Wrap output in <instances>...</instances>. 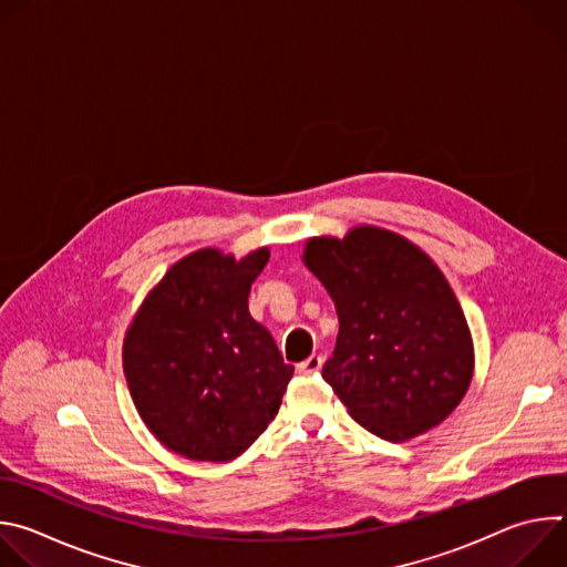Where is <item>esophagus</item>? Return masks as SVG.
Segmentation results:
<instances>
[{
  "label": "esophagus",
  "instance_id": "obj_1",
  "mask_svg": "<svg viewBox=\"0 0 567 567\" xmlns=\"http://www.w3.org/2000/svg\"><path fill=\"white\" fill-rule=\"evenodd\" d=\"M320 368H322V357L320 354H311L309 359L298 363V372L300 374H316Z\"/></svg>",
  "mask_w": 567,
  "mask_h": 567
}]
</instances>
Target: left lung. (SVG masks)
<instances>
[{"instance_id": "8db88e82", "label": "left lung", "mask_w": 567, "mask_h": 567, "mask_svg": "<svg viewBox=\"0 0 567 567\" xmlns=\"http://www.w3.org/2000/svg\"><path fill=\"white\" fill-rule=\"evenodd\" d=\"M305 265L337 305L339 339L322 379L350 415L388 442L444 422L468 388L473 346L433 260L390 230L359 226L343 239H309Z\"/></svg>"}]
</instances>
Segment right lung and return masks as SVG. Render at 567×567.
Segmentation results:
<instances>
[{"mask_svg":"<svg viewBox=\"0 0 567 567\" xmlns=\"http://www.w3.org/2000/svg\"><path fill=\"white\" fill-rule=\"evenodd\" d=\"M260 249L239 262L215 249L179 260L141 305L123 346L136 409L171 451L199 462L245 453L278 415L293 374L249 313Z\"/></svg>","mask_w":567,"mask_h":567,"instance_id":"add662e5","label":"right lung"}]
</instances>
